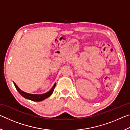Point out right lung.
<instances>
[{
  "mask_svg": "<svg viewBox=\"0 0 130 130\" xmlns=\"http://www.w3.org/2000/svg\"><path fill=\"white\" fill-rule=\"evenodd\" d=\"M13 83L15 85V88L17 89V91L20 93L22 96L23 98H25L27 99L34 101V102H41V101H42L43 100L49 98V97L51 95L53 92V91L54 89V88L56 87V83H55L53 86L52 88V89L50 90L49 91H48L46 93H43V94H31V93H26V92L22 91L21 89H19L18 87L17 86V85L15 84L14 81H13Z\"/></svg>",
  "mask_w": 130,
  "mask_h": 130,
  "instance_id": "obj_1",
  "label": "right lung"
}]
</instances>
